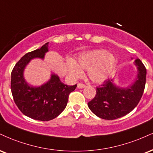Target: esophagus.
Returning <instances> with one entry per match:
<instances>
[{
    "label": "esophagus",
    "instance_id": "obj_1",
    "mask_svg": "<svg viewBox=\"0 0 153 153\" xmlns=\"http://www.w3.org/2000/svg\"><path fill=\"white\" fill-rule=\"evenodd\" d=\"M85 87V84H82V83H78V88H79V89H82V88H84Z\"/></svg>",
    "mask_w": 153,
    "mask_h": 153
}]
</instances>
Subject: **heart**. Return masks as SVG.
<instances>
[{"mask_svg": "<svg viewBox=\"0 0 153 153\" xmlns=\"http://www.w3.org/2000/svg\"><path fill=\"white\" fill-rule=\"evenodd\" d=\"M115 57L105 50L96 49L82 53L78 58V64L74 60L68 62V70L73 78L82 75V71L87 70L89 78L95 83H102L110 77L115 68Z\"/></svg>", "mask_w": 153, "mask_h": 153, "instance_id": "obj_1", "label": "heart"}]
</instances>
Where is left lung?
Listing matches in <instances>:
<instances>
[{
	"label": "left lung",
	"instance_id": "obj_1",
	"mask_svg": "<svg viewBox=\"0 0 153 153\" xmlns=\"http://www.w3.org/2000/svg\"><path fill=\"white\" fill-rule=\"evenodd\" d=\"M134 62L137 68V78L130 86L121 88L110 78L97 88L96 95L88 105L97 117L110 120L120 118L137 105L145 90L147 71L140 59H135Z\"/></svg>",
	"mask_w": 153,
	"mask_h": 153
}]
</instances>
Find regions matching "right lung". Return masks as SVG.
<instances>
[{"instance_id":"right-lung-1","label":"right lung","mask_w":153,"mask_h":153,"mask_svg":"<svg viewBox=\"0 0 153 153\" xmlns=\"http://www.w3.org/2000/svg\"><path fill=\"white\" fill-rule=\"evenodd\" d=\"M46 43L40 48L27 53L16 64L11 73L10 89L15 103L24 115L40 121H48L58 117L67 105L69 94L77 85H67L58 75L52 73L50 80L40 86H33L25 81L24 70L31 60H43L48 52Z\"/></svg>"}]
</instances>
